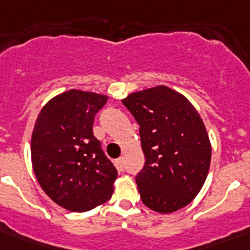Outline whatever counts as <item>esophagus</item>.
Here are the masks:
<instances>
[{"label": "esophagus", "instance_id": "esophagus-1", "mask_svg": "<svg viewBox=\"0 0 250 250\" xmlns=\"http://www.w3.org/2000/svg\"><path fill=\"white\" fill-rule=\"evenodd\" d=\"M115 164H117L118 168H119V170H122V168H123V166H125V160H123V157L118 158V160L115 161Z\"/></svg>", "mask_w": 250, "mask_h": 250}]
</instances>
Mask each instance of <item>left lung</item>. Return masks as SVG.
Instances as JSON below:
<instances>
[{
    "label": "left lung",
    "instance_id": "1",
    "mask_svg": "<svg viewBox=\"0 0 250 250\" xmlns=\"http://www.w3.org/2000/svg\"><path fill=\"white\" fill-rule=\"evenodd\" d=\"M122 102L140 125L145 165L136 184L141 201L161 214L182 209L201 190L211 161L200 114L166 85L129 93Z\"/></svg>",
    "mask_w": 250,
    "mask_h": 250
}]
</instances>
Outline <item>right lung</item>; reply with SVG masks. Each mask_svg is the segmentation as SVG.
Segmentation results:
<instances>
[{
	"label": "right lung",
	"mask_w": 250,
	"mask_h": 250,
	"mask_svg": "<svg viewBox=\"0 0 250 250\" xmlns=\"http://www.w3.org/2000/svg\"><path fill=\"white\" fill-rule=\"evenodd\" d=\"M109 97L66 90L37 115L31 139L33 172L42 190L66 210L84 213L105 204L118 171L93 136V121Z\"/></svg>",
	"instance_id": "obj_1"
}]
</instances>
